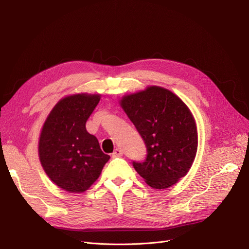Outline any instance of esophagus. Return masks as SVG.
Returning a JSON list of instances; mask_svg holds the SVG:
<instances>
[{
	"mask_svg": "<svg viewBox=\"0 0 249 249\" xmlns=\"http://www.w3.org/2000/svg\"><path fill=\"white\" fill-rule=\"evenodd\" d=\"M122 155H123V152H122V150H120V149H116V150L114 151V153L112 154V156H113L114 158H115V157H121Z\"/></svg>",
	"mask_w": 249,
	"mask_h": 249,
	"instance_id": "obj_1",
	"label": "esophagus"
}]
</instances>
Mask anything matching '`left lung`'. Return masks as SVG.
<instances>
[{"mask_svg":"<svg viewBox=\"0 0 249 249\" xmlns=\"http://www.w3.org/2000/svg\"><path fill=\"white\" fill-rule=\"evenodd\" d=\"M146 146L143 162L133 161L137 173L154 189H166L190 170L198 148L194 117L171 91L150 86L120 103Z\"/></svg>","mask_w":249,"mask_h":249,"instance_id":"obj_1","label":"left lung"}]
</instances>
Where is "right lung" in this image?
I'll return each mask as SVG.
<instances>
[{"label": "right lung", "mask_w": 249, "mask_h": 249, "mask_svg": "<svg viewBox=\"0 0 249 249\" xmlns=\"http://www.w3.org/2000/svg\"><path fill=\"white\" fill-rule=\"evenodd\" d=\"M99 100V94L64 97L52 108L42 128V166L55 185L70 193L88 190L109 159L96 137L86 130L87 120Z\"/></svg>", "instance_id": "add662e5"}]
</instances>
